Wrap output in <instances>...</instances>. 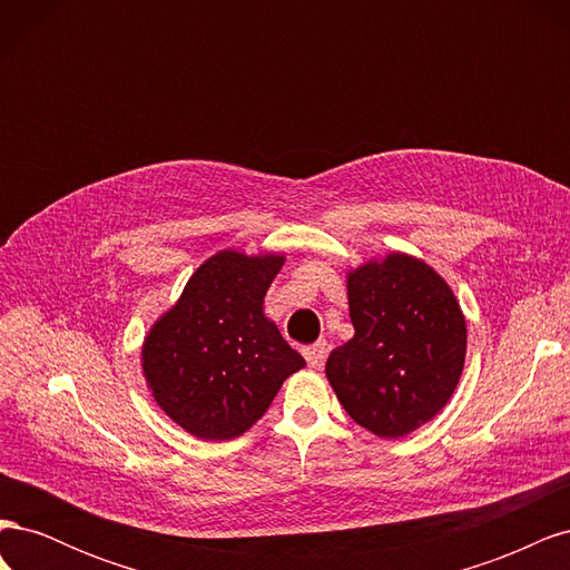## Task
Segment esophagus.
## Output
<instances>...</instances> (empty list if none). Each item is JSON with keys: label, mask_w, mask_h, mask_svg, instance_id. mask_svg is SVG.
Segmentation results:
<instances>
[{"label": "esophagus", "mask_w": 570, "mask_h": 570, "mask_svg": "<svg viewBox=\"0 0 570 570\" xmlns=\"http://www.w3.org/2000/svg\"><path fill=\"white\" fill-rule=\"evenodd\" d=\"M302 354H304V358H306V364H308V366H312V368H321V366H323V361H325V356H327V344H325V342L308 344V347H304V350H302Z\"/></svg>", "instance_id": "esophagus-1"}]
</instances>
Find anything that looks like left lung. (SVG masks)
I'll return each mask as SVG.
<instances>
[{
	"mask_svg": "<svg viewBox=\"0 0 570 570\" xmlns=\"http://www.w3.org/2000/svg\"><path fill=\"white\" fill-rule=\"evenodd\" d=\"M354 337L327 356L344 411L377 438H404L450 402L465 358L452 287L421 258L394 252L347 275Z\"/></svg>",
	"mask_w": 570,
	"mask_h": 570,
	"instance_id": "left-lung-1",
	"label": "left lung"
}]
</instances>
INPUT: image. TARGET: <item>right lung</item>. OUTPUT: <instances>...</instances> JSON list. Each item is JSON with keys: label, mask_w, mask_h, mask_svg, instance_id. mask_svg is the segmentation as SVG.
Here are the masks:
<instances>
[{"label": "right lung", "mask_w": 570, "mask_h": 570, "mask_svg": "<svg viewBox=\"0 0 570 570\" xmlns=\"http://www.w3.org/2000/svg\"><path fill=\"white\" fill-rule=\"evenodd\" d=\"M281 254L223 249L193 273L180 299L151 325L142 371L157 404L189 435L233 440L271 406L304 358L264 314Z\"/></svg>", "instance_id": "add662e5"}]
</instances>
